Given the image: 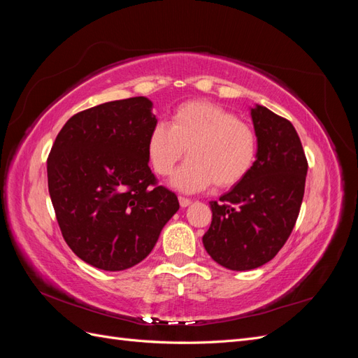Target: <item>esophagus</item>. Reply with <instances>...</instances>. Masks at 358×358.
<instances>
[{"label":"esophagus","mask_w":358,"mask_h":358,"mask_svg":"<svg viewBox=\"0 0 358 358\" xmlns=\"http://www.w3.org/2000/svg\"><path fill=\"white\" fill-rule=\"evenodd\" d=\"M179 203H180V206L182 208H187V206H189L191 203H192V200L191 199H187V197H179Z\"/></svg>","instance_id":"esophagus-1"}]
</instances>
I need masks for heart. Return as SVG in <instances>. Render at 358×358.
I'll return each instance as SVG.
<instances>
[{"label": "heart", "mask_w": 358, "mask_h": 358, "mask_svg": "<svg viewBox=\"0 0 358 358\" xmlns=\"http://www.w3.org/2000/svg\"><path fill=\"white\" fill-rule=\"evenodd\" d=\"M189 159L173 178L180 191H201L215 183L231 188L252 170L258 138L254 128L225 107L192 100L179 104L170 127L158 122L148 137V157L159 176H170L187 154Z\"/></svg>", "instance_id": "heart-1"}]
</instances>
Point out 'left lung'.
<instances>
[{
    "label": "left lung",
    "mask_w": 358,
    "mask_h": 358,
    "mask_svg": "<svg viewBox=\"0 0 358 358\" xmlns=\"http://www.w3.org/2000/svg\"><path fill=\"white\" fill-rule=\"evenodd\" d=\"M258 152L249 175L210 201L203 245L216 263L242 272L270 262L294 229L305 194L308 159L296 128L267 107L251 110Z\"/></svg>",
    "instance_id": "1"
}]
</instances>
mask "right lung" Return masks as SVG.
I'll return each instance as SVG.
<instances>
[{"instance_id": "add662e5", "label": "right lung", "mask_w": 358, "mask_h": 358, "mask_svg": "<svg viewBox=\"0 0 358 358\" xmlns=\"http://www.w3.org/2000/svg\"><path fill=\"white\" fill-rule=\"evenodd\" d=\"M145 96L104 103L71 116L48 157V185L62 237L96 268L119 272L152 251L179 209L148 161L157 125Z\"/></svg>"}]
</instances>
